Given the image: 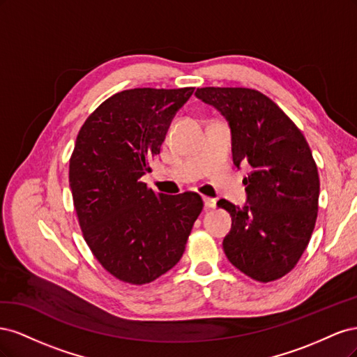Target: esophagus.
<instances>
[{
  "label": "esophagus",
  "instance_id": "obj_1",
  "mask_svg": "<svg viewBox=\"0 0 357 357\" xmlns=\"http://www.w3.org/2000/svg\"><path fill=\"white\" fill-rule=\"evenodd\" d=\"M204 205H205V208H214L215 201L213 198H204Z\"/></svg>",
  "mask_w": 357,
  "mask_h": 357
}]
</instances>
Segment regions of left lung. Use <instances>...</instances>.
<instances>
[{"label": "left lung", "mask_w": 357, "mask_h": 357, "mask_svg": "<svg viewBox=\"0 0 357 357\" xmlns=\"http://www.w3.org/2000/svg\"><path fill=\"white\" fill-rule=\"evenodd\" d=\"M195 95L229 122L234 164L252 167L243 180L248 205L226 199L232 229L223 250L256 282L284 277L298 264L314 231L320 180L304 134L266 95L248 88H198Z\"/></svg>", "instance_id": "obj_1"}]
</instances>
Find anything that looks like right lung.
<instances>
[{
	"mask_svg": "<svg viewBox=\"0 0 357 357\" xmlns=\"http://www.w3.org/2000/svg\"><path fill=\"white\" fill-rule=\"evenodd\" d=\"M193 89L117 92L89 114L75 139L68 177L83 238L123 283L147 284L169 271L202 211L195 192L164 195L142 181Z\"/></svg>",
	"mask_w": 357,
	"mask_h": 357,
	"instance_id": "add662e5",
	"label": "right lung"
}]
</instances>
